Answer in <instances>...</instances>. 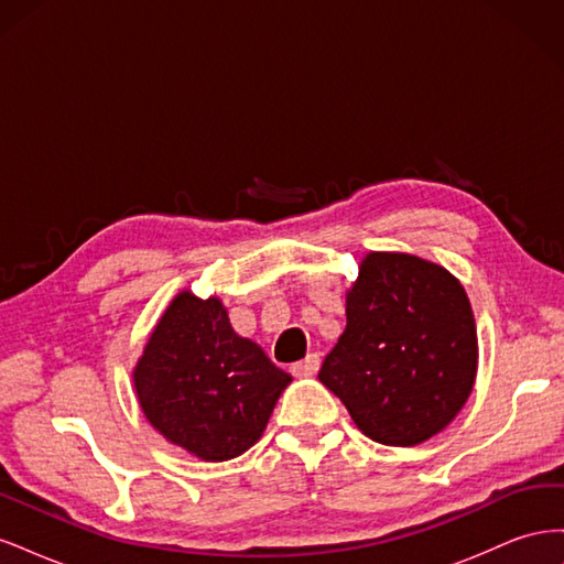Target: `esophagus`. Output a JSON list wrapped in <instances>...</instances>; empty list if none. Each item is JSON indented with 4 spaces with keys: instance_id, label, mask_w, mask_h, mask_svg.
Segmentation results:
<instances>
[{
    "instance_id": "esophagus-1",
    "label": "esophagus",
    "mask_w": 564,
    "mask_h": 564,
    "mask_svg": "<svg viewBox=\"0 0 564 564\" xmlns=\"http://www.w3.org/2000/svg\"><path fill=\"white\" fill-rule=\"evenodd\" d=\"M317 369H319V355H317V352L305 355L301 362L292 365V373H294V377H315Z\"/></svg>"
}]
</instances>
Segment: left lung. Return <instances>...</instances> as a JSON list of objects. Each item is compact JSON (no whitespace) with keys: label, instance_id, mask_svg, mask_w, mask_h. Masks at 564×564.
<instances>
[{"label":"left lung","instance_id":"8db88e82","mask_svg":"<svg viewBox=\"0 0 564 564\" xmlns=\"http://www.w3.org/2000/svg\"><path fill=\"white\" fill-rule=\"evenodd\" d=\"M475 371L460 282L419 256L369 253L346 296V332L317 373L357 429L381 445H421L460 412Z\"/></svg>","mask_w":564,"mask_h":564}]
</instances>
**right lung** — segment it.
<instances>
[{
	"label": "right lung",
	"instance_id": "right-lung-1",
	"mask_svg": "<svg viewBox=\"0 0 564 564\" xmlns=\"http://www.w3.org/2000/svg\"><path fill=\"white\" fill-rule=\"evenodd\" d=\"M148 421L204 460H228L261 437L292 377L237 336L218 299L178 294L133 371Z\"/></svg>",
	"mask_w": 564,
	"mask_h": 564
}]
</instances>
